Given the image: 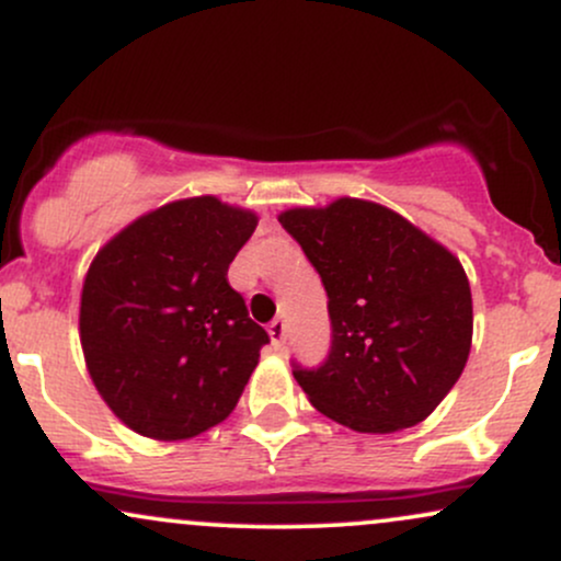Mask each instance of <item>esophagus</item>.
<instances>
[{
  "mask_svg": "<svg viewBox=\"0 0 561 561\" xmlns=\"http://www.w3.org/2000/svg\"><path fill=\"white\" fill-rule=\"evenodd\" d=\"M268 334H272L274 351H285V345H287V321L285 319H274L272 324H268Z\"/></svg>",
  "mask_w": 561,
  "mask_h": 561,
  "instance_id": "obj_1",
  "label": "esophagus"
}]
</instances>
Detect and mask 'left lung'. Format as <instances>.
<instances>
[{
  "instance_id": "left-lung-1",
  "label": "left lung",
  "mask_w": 561,
  "mask_h": 561,
  "mask_svg": "<svg viewBox=\"0 0 561 561\" xmlns=\"http://www.w3.org/2000/svg\"><path fill=\"white\" fill-rule=\"evenodd\" d=\"M279 224L330 298L324 364H293L308 401L356 433L388 435L427 420L472 347V293L459 259L369 199L293 208Z\"/></svg>"
}]
</instances>
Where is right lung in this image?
I'll use <instances>...</instances> for the list:
<instances>
[{
    "instance_id": "obj_1",
    "label": "right lung",
    "mask_w": 561,
    "mask_h": 561,
    "mask_svg": "<svg viewBox=\"0 0 561 561\" xmlns=\"http://www.w3.org/2000/svg\"><path fill=\"white\" fill-rule=\"evenodd\" d=\"M259 216L203 195L139 216L89 266L81 347L126 427L186 440L234 411L268 343L231 289L229 263Z\"/></svg>"
}]
</instances>
